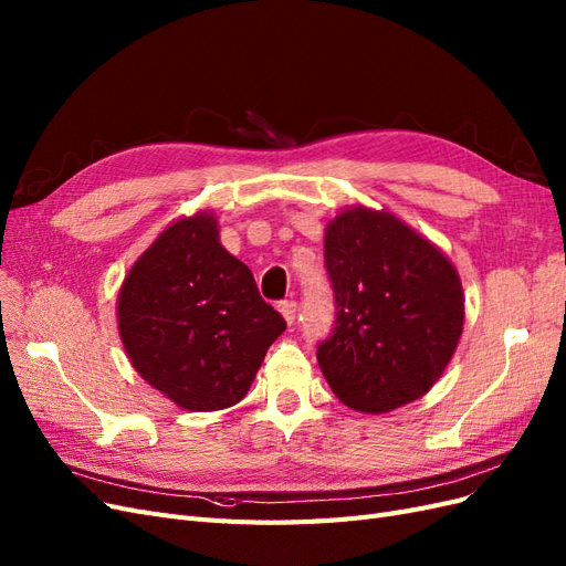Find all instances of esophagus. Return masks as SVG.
I'll return each mask as SVG.
<instances>
[{"label":"esophagus","mask_w":566,"mask_h":566,"mask_svg":"<svg viewBox=\"0 0 566 566\" xmlns=\"http://www.w3.org/2000/svg\"><path fill=\"white\" fill-rule=\"evenodd\" d=\"M279 312L283 314V318H285L287 325H293L295 318H297V302H293V300L281 302V304H279Z\"/></svg>","instance_id":"esophagus-1"}]
</instances>
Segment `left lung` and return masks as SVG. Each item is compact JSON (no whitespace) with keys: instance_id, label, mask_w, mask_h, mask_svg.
Wrapping results in <instances>:
<instances>
[{"instance_id":"obj_1","label":"left lung","mask_w":566,"mask_h":566,"mask_svg":"<svg viewBox=\"0 0 566 566\" xmlns=\"http://www.w3.org/2000/svg\"><path fill=\"white\" fill-rule=\"evenodd\" d=\"M335 328L316 358L342 403L387 413L441 378L465 323L455 266L399 217L356 205L325 227Z\"/></svg>"}]
</instances>
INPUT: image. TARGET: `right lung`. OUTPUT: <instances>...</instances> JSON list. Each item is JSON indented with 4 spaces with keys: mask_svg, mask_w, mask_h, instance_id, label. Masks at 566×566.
I'll return each instance as SVG.
<instances>
[{
    "mask_svg": "<svg viewBox=\"0 0 566 566\" xmlns=\"http://www.w3.org/2000/svg\"><path fill=\"white\" fill-rule=\"evenodd\" d=\"M117 328L136 373L198 413L245 397L285 321L219 243L217 217L198 212L134 262L117 295Z\"/></svg>",
    "mask_w": 566,
    "mask_h": 566,
    "instance_id": "add662e5",
    "label": "right lung"
}]
</instances>
